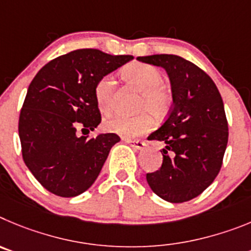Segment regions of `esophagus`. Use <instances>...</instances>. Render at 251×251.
Instances as JSON below:
<instances>
[{
	"label": "esophagus",
	"mask_w": 251,
	"mask_h": 251,
	"mask_svg": "<svg viewBox=\"0 0 251 251\" xmlns=\"http://www.w3.org/2000/svg\"><path fill=\"white\" fill-rule=\"evenodd\" d=\"M124 141L127 142L131 148L136 149V150H141L145 146V142L141 141V140H132V139H124Z\"/></svg>",
	"instance_id": "esophagus-1"
}]
</instances>
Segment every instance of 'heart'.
I'll return each mask as SVG.
<instances>
[{"instance_id":"obj_1","label":"heart","mask_w":251,"mask_h":251,"mask_svg":"<svg viewBox=\"0 0 251 251\" xmlns=\"http://www.w3.org/2000/svg\"><path fill=\"white\" fill-rule=\"evenodd\" d=\"M123 76L131 86L141 92L139 109L145 110L136 116H126L123 114H111L103 120V128L114 134L125 136H136L149 130L152 125L151 112L156 119H162L169 114L173 105V94L166 85H164V76L156 67L146 64L134 62L123 70ZM114 78L112 76H103L96 85L95 98L99 109L107 112L112 107L114 95Z\"/></svg>"}]
</instances>
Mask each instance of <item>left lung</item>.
Here are the masks:
<instances>
[{
    "label": "left lung",
    "instance_id": "obj_1",
    "mask_svg": "<svg viewBox=\"0 0 251 251\" xmlns=\"http://www.w3.org/2000/svg\"><path fill=\"white\" fill-rule=\"evenodd\" d=\"M137 60L166 71L174 101L168 119L148 137L166 146L161 150V168L146 174V180L166 201H189L211 185L223 165L229 137L223 99L206 72L180 56Z\"/></svg>",
    "mask_w": 251,
    "mask_h": 251
}]
</instances>
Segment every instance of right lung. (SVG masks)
Here are the masks:
<instances>
[{"label":"right lung","mask_w":251,"mask_h":251,"mask_svg":"<svg viewBox=\"0 0 251 251\" xmlns=\"http://www.w3.org/2000/svg\"><path fill=\"white\" fill-rule=\"evenodd\" d=\"M132 58L95 49L76 50L50 61L31 81L19 120L22 157L50 193L77 196L98 179L120 137L101 134L87 139L76 131L98 127L101 114L96 85Z\"/></svg>","instance_id":"right-lung-1"}]
</instances>
